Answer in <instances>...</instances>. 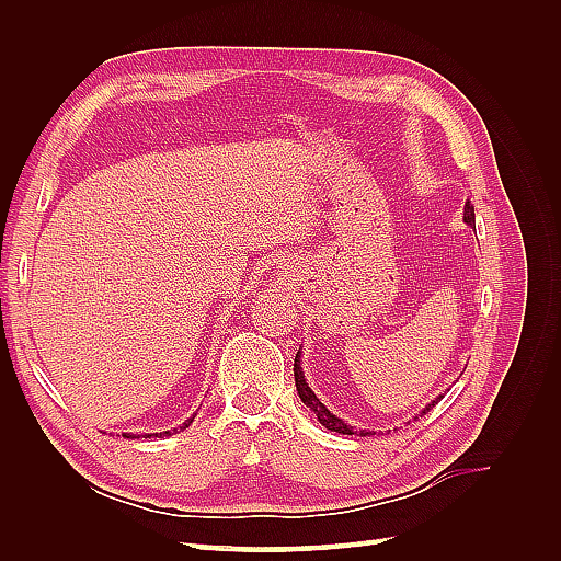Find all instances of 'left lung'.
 Listing matches in <instances>:
<instances>
[{
	"label": "left lung",
	"instance_id": "obj_1",
	"mask_svg": "<svg viewBox=\"0 0 561 561\" xmlns=\"http://www.w3.org/2000/svg\"><path fill=\"white\" fill-rule=\"evenodd\" d=\"M463 219L466 222L472 227L474 225V206L472 203L468 201L466 203V208H463ZM295 386H297V393H299V398H301V402L309 407V410L318 416V421L322 423V426H325L328 431H332V433H342V435H355V433H360V437H369V435H375V431H353V426H346V423L339 419V416H334L325 404H322L318 398H316V393L313 390L309 388V383H307V379H304V371H301V351H297V355H295ZM445 396H439V398H435L431 404H426L423 407V412L421 414H426V412H431L433 407L443 400ZM419 419V416H416Z\"/></svg>",
	"mask_w": 561,
	"mask_h": 561
}]
</instances>
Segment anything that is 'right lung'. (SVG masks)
<instances>
[{
    "label": "right lung",
    "mask_w": 561,
    "mask_h": 561,
    "mask_svg": "<svg viewBox=\"0 0 561 561\" xmlns=\"http://www.w3.org/2000/svg\"><path fill=\"white\" fill-rule=\"evenodd\" d=\"M192 421H194V416H192V419H186V421L182 423V426H180V431H184V428H190V423H192ZM171 433H178V428H175V431H165V433H151V435H154V437H157V435H171ZM151 435L147 433V437H151ZM126 437H130V435H126Z\"/></svg>",
    "instance_id": "obj_1"
}]
</instances>
